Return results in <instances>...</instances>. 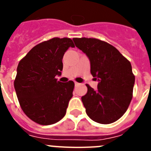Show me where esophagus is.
Returning <instances> with one entry per match:
<instances>
[{"label": "esophagus", "instance_id": "obj_1", "mask_svg": "<svg viewBox=\"0 0 151 151\" xmlns=\"http://www.w3.org/2000/svg\"><path fill=\"white\" fill-rule=\"evenodd\" d=\"M79 85V83H78V82H75V85Z\"/></svg>", "mask_w": 151, "mask_h": 151}]
</instances>
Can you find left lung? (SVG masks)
<instances>
[{"label": "left lung", "mask_w": 151, "mask_h": 151, "mask_svg": "<svg viewBox=\"0 0 151 151\" xmlns=\"http://www.w3.org/2000/svg\"><path fill=\"white\" fill-rule=\"evenodd\" d=\"M76 47L90 60L91 73L97 89L86 85L82 97L87 115L101 124L116 122L123 116L132 99L134 76L131 63L116 47L96 38H73Z\"/></svg>", "instance_id": "8db88e82"}]
</instances>
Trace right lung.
Returning a JSON list of instances; mask_svg holds the SVG:
<instances>
[{
  "label": "right lung",
  "instance_id": "right-lung-1",
  "mask_svg": "<svg viewBox=\"0 0 151 151\" xmlns=\"http://www.w3.org/2000/svg\"><path fill=\"white\" fill-rule=\"evenodd\" d=\"M70 38H54L35 46L18 64L14 88L21 108L26 116L40 125L60 121L66 114L73 97L74 82L57 81L63 70V57Z\"/></svg>",
  "mask_w": 151,
  "mask_h": 151
}]
</instances>
